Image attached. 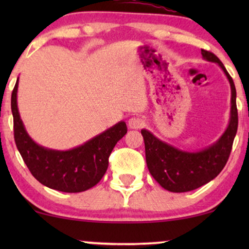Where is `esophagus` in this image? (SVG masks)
<instances>
[{
  "mask_svg": "<svg viewBox=\"0 0 249 249\" xmlns=\"http://www.w3.org/2000/svg\"><path fill=\"white\" fill-rule=\"evenodd\" d=\"M144 124H145V121L139 117H134L129 119L128 121V125L130 129H141L144 127Z\"/></svg>",
  "mask_w": 249,
  "mask_h": 249,
  "instance_id": "esophagus-1",
  "label": "esophagus"
}]
</instances>
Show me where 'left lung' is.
Masks as SVG:
<instances>
[{
  "label": "left lung",
  "mask_w": 249,
  "mask_h": 249,
  "mask_svg": "<svg viewBox=\"0 0 249 249\" xmlns=\"http://www.w3.org/2000/svg\"><path fill=\"white\" fill-rule=\"evenodd\" d=\"M202 55L205 60L217 63L222 68L231 87L229 125L219 141L202 151L190 153L160 141L146 129L142 130L149 173L163 188L172 193L190 192L215 178L227 164L237 134V95L232 78L215 54L202 50Z\"/></svg>",
  "instance_id": "8db88e82"
}]
</instances>
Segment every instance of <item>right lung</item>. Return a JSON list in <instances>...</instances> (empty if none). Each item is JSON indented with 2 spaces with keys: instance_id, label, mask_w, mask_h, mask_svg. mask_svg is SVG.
Listing matches in <instances>:
<instances>
[{
  "instance_id": "1",
  "label": "right lung",
  "mask_w": 249,
  "mask_h": 249,
  "mask_svg": "<svg viewBox=\"0 0 249 249\" xmlns=\"http://www.w3.org/2000/svg\"><path fill=\"white\" fill-rule=\"evenodd\" d=\"M18 80L12 90L11 110L17 148L32 175L49 188L64 193H80L91 188L107 172L112 149L127 134L121 121L96 137L69 151L39 146L27 134L17 105Z\"/></svg>"
}]
</instances>
